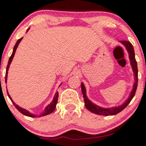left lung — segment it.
I'll return each mask as SVG.
<instances>
[{
    "instance_id": "left-lung-1",
    "label": "left lung",
    "mask_w": 146,
    "mask_h": 146,
    "mask_svg": "<svg viewBox=\"0 0 146 146\" xmlns=\"http://www.w3.org/2000/svg\"><path fill=\"white\" fill-rule=\"evenodd\" d=\"M120 42L121 43L123 46H125L126 48L127 51L128 53L129 56V59H130V65H131L132 71L134 72V75H135V82L134 83L133 88L130 93V95H129L128 98L125 100L124 103L122 104L121 105L118 106L113 107V108H102V107L98 106L96 104H95L94 103H93L90 100H88V98L86 96V88H85L83 82L81 84V88H82V93L83 94V98H84V101L85 103V106L89 111L92 112V113L97 114V115H104V116H109V115H117V113H120L122 111L125 107L129 104L132 98L135 96V93H136L137 88V84H138V68H137V63L136 60H135V51H134L133 46H132L131 43L128 41L125 40H122L120 41Z\"/></svg>"
}]
</instances>
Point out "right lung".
Instances as JSON below:
<instances>
[{
  "label": "right lung",
  "mask_w": 146,
  "mask_h": 146,
  "mask_svg": "<svg viewBox=\"0 0 146 146\" xmlns=\"http://www.w3.org/2000/svg\"><path fill=\"white\" fill-rule=\"evenodd\" d=\"M29 31V29H27V32ZM23 38H20L19 40H18V41L16 42V44H15L14 47V49H13V52H12V54H11V57L9 58V62H8V64H7V68H6V74H5V82H7V73H8V70H9V65L11 63V62H12V60L13 58H14V54L15 53H16V49H17V47L18 46V44H20V42H21L22 39H23ZM62 83L60 84V86H61ZM7 95H8V97H9L10 100H11V101L12 102L13 104L14 105V106L16 107V108H17V110H18L19 112H21L22 114H23V115H25V116H28V117H43V116H45V115H47L48 114H51V113H53V111H54V110L56 109V104L57 103H58V92H56V94H55L54 97H53V100H52V102L51 103L47 105L46 106V108H44V111H43L42 113H41L40 115H33V113H29V111H28L27 110L25 109V108H21V107H20L19 106H18L17 104H15V102H14V101L12 100V99H11V96H10L9 93H8L7 90Z\"/></svg>",
  "instance_id": "add662e5"
}]
</instances>
